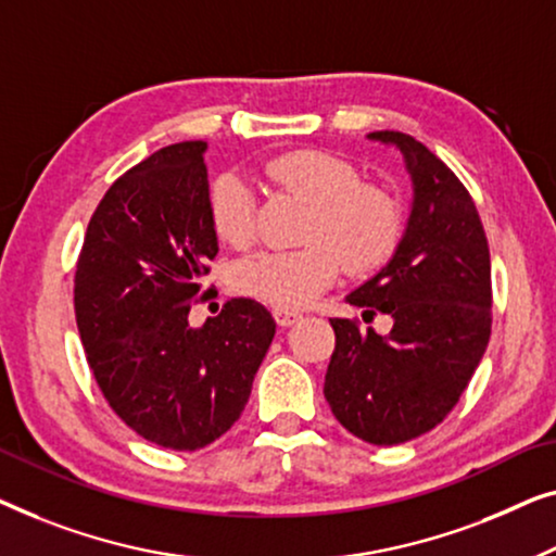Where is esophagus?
Masks as SVG:
<instances>
[{
  "label": "esophagus",
  "mask_w": 556,
  "mask_h": 556,
  "mask_svg": "<svg viewBox=\"0 0 556 556\" xmlns=\"http://www.w3.org/2000/svg\"><path fill=\"white\" fill-rule=\"evenodd\" d=\"M271 315H275V319H277V325L279 327H289V325H294L296 323V319H300L302 315H300V312H296V309H275V312H271Z\"/></svg>",
  "instance_id": "34e87169"
}]
</instances>
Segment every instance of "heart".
<instances>
[{"mask_svg": "<svg viewBox=\"0 0 556 556\" xmlns=\"http://www.w3.org/2000/svg\"><path fill=\"white\" fill-rule=\"evenodd\" d=\"M277 189L307 203L302 239L289 252H262L239 262L231 287L241 296L294 309L315 300L342 267L370 271L393 252L401 237V208L380 186L359 181L342 155L323 148H294L262 163ZM211 229L224 244L244 249L254 239V197L237 174L216 176L208 186Z\"/></svg>", "mask_w": 556, "mask_h": 556, "instance_id": "heart-1", "label": "heart"}]
</instances>
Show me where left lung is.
Returning <instances> with one entry per match:
<instances>
[{"label": "left lung", "mask_w": 556, "mask_h": 556, "mask_svg": "<svg viewBox=\"0 0 556 556\" xmlns=\"http://www.w3.org/2000/svg\"><path fill=\"white\" fill-rule=\"evenodd\" d=\"M403 153L413 184L410 216L393 260L348 294L390 315L393 330L330 319L334 353L325 397L350 433L395 445L435 428L453 410L486 353L491 256L479 211L441 159L397 130L367 136Z\"/></svg>", "instance_id": "left-lung-1"}]
</instances>
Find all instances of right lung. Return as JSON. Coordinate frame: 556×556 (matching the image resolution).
<instances>
[{
  "label": "right lung",
  "mask_w": 556,
  "mask_h": 556,
  "mask_svg": "<svg viewBox=\"0 0 556 556\" xmlns=\"http://www.w3.org/2000/svg\"><path fill=\"white\" fill-rule=\"evenodd\" d=\"M203 153V140H186L123 174L90 218L75 271L77 330L105 401L174 451H199L237 424L277 330L244 296L189 325L218 254Z\"/></svg>",
  "instance_id": "obj_1"
}]
</instances>
